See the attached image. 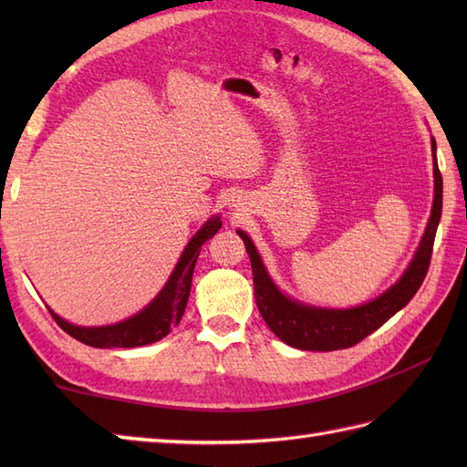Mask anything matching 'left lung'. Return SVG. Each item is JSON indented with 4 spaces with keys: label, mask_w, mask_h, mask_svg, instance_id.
Returning a JSON list of instances; mask_svg holds the SVG:
<instances>
[{
    "label": "left lung",
    "mask_w": 467,
    "mask_h": 467,
    "mask_svg": "<svg viewBox=\"0 0 467 467\" xmlns=\"http://www.w3.org/2000/svg\"><path fill=\"white\" fill-rule=\"evenodd\" d=\"M433 152V178H435V194H433V208L428 228L420 243V249L415 253L411 265L401 279L395 283L389 291H385L375 301L365 303L353 309H317V306H306L296 301H291L273 285L271 276L266 275L259 253H256L253 241L243 231L239 233L244 241L246 253H249L251 266H253V283H254V299L256 306L263 315L265 323L269 329L279 337L286 345L296 347L303 351H337L347 349L367 335L379 329V327L389 321L391 317L408 305L413 295L418 293L425 275L430 269L435 231H438L441 218V192L443 181L441 172L435 161V140H431Z\"/></svg>",
    "instance_id": "left-lung-1"
}]
</instances>
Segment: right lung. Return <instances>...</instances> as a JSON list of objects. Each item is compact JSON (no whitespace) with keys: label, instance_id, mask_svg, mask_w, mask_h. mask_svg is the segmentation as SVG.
<instances>
[{"label":"right lung","instance_id":"add662e5","mask_svg":"<svg viewBox=\"0 0 467 467\" xmlns=\"http://www.w3.org/2000/svg\"><path fill=\"white\" fill-rule=\"evenodd\" d=\"M221 224V218L214 216L192 236V241L188 243L181 261H178L174 273L171 275V279H168L161 295H158L144 311L130 317V319L108 327H76L72 323L59 319L54 311L49 313H52L54 321L62 327L69 337L82 341L84 345L100 347V349H112V347H140L161 341L162 337H166L171 333V329H174V327L181 323L186 311L188 295H191L192 273L198 254H201L202 244L218 233Z\"/></svg>","mask_w":467,"mask_h":467}]
</instances>
